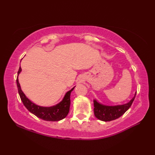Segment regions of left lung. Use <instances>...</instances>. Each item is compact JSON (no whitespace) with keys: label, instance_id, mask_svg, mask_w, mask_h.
Returning <instances> with one entry per match:
<instances>
[{"label":"left lung","instance_id":"left-lung-1","mask_svg":"<svg viewBox=\"0 0 155 155\" xmlns=\"http://www.w3.org/2000/svg\"><path fill=\"white\" fill-rule=\"evenodd\" d=\"M136 93L133 98L128 103L115 106H107L98 103L94 100V111L96 118L104 122H108L118 118L130 108L135 98Z\"/></svg>","mask_w":155,"mask_h":155}]
</instances>
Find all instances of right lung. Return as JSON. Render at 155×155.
I'll list each match as a JSON object with an SVG mask.
<instances>
[{
    "mask_svg": "<svg viewBox=\"0 0 155 155\" xmlns=\"http://www.w3.org/2000/svg\"><path fill=\"white\" fill-rule=\"evenodd\" d=\"M21 71H22V69L20 67L18 72L16 83L18 93H19L21 101H22V103L24 104L26 108L31 113H32L33 114L39 117V118L46 120V121H59V120L65 118L70 111V94H71L72 91L74 90L75 87L71 89L70 91H68L65 94L62 101L58 104H57L56 105L52 107L39 106L38 104L33 103L32 101H31L25 96V94L23 93L22 90H21L20 85L19 83V81H18V75H19Z\"/></svg>",
    "mask_w": 155,
    "mask_h": 155,
    "instance_id": "add662e5",
    "label": "right lung"
}]
</instances>
